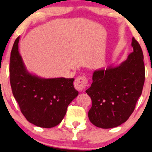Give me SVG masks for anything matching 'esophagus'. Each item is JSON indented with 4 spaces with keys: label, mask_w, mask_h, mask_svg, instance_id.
Returning <instances> with one entry per match:
<instances>
[{
    "label": "esophagus",
    "mask_w": 152,
    "mask_h": 152,
    "mask_svg": "<svg viewBox=\"0 0 152 152\" xmlns=\"http://www.w3.org/2000/svg\"><path fill=\"white\" fill-rule=\"evenodd\" d=\"M88 83V79L85 76H78L74 81V87L76 90L82 91L85 89Z\"/></svg>",
    "instance_id": "obj_1"
}]
</instances>
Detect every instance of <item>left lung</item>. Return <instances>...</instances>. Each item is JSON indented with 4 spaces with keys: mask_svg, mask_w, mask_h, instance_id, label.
<instances>
[{
    "mask_svg": "<svg viewBox=\"0 0 152 152\" xmlns=\"http://www.w3.org/2000/svg\"><path fill=\"white\" fill-rule=\"evenodd\" d=\"M133 52L118 66L94 71L86 92L92 106L90 121L96 126L111 129L126 121L135 109L145 79L144 55L140 45L132 38Z\"/></svg>",
    "mask_w": 152,
    "mask_h": 152,
    "instance_id": "left-lung-1",
    "label": "left lung"
}]
</instances>
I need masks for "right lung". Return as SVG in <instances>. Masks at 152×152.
I'll return each mask as SVG.
<instances>
[{
  "label": "right lung",
  "instance_id": "obj_1",
  "mask_svg": "<svg viewBox=\"0 0 152 152\" xmlns=\"http://www.w3.org/2000/svg\"><path fill=\"white\" fill-rule=\"evenodd\" d=\"M20 37L10 53V81L13 96L30 123L52 128L61 122L68 106L78 96L74 78H44L28 72L18 50Z\"/></svg>",
  "mask_w": 152,
  "mask_h": 152
}]
</instances>
